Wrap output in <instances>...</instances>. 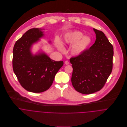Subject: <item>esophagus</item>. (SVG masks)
Returning <instances> with one entry per match:
<instances>
[{
	"label": "esophagus",
	"mask_w": 127,
	"mask_h": 127,
	"mask_svg": "<svg viewBox=\"0 0 127 127\" xmlns=\"http://www.w3.org/2000/svg\"><path fill=\"white\" fill-rule=\"evenodd\" d=\"M65 64H66V65H68V64H69V62L68 61H66L65 62Z\"/></svg>",
	"instance_id": "34e87169"
}]
</instances>
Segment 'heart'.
I'll use <instances>...</instances> for the list:
<instances>
[{"mask_svg": "<svg viewBox=\"0 0 127 127\" xmlns=\"http://www.w3.org/2000/svg\"><path fill=\"white\" fill-rule=\"evenodd\" d=\"M91 42V37L88 36H84V34L80 31H74L68 33L64 38L63 42L65 45H73L71 52L74 55H79L82 53L90 45ZM57 46L62 49L63 46L61 41L57 39L55 41Z\"/></svg>", "mask_w": 127, "mask_h": 127, "instance_id": "1", "label": "heart"}]
</instances>
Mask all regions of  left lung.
<instances>
[{
  "label": "left lung",
  "instance_id": "1",
  "mask_svg": "<svg viewBox=\"0 0 127 127\" xmlns=\"http://www.w3.org/2000/svg\"><path fill=\"white\" fill-rule=\"evenodd\" d=\"M93 30L96 37L95 43L90 49L70 59L73 87L84 94L100 91L112 70L113 46L102 31Z\"/></svg>",
  "mask_w": 127,
  "mask_h": 127
}]
</instances>
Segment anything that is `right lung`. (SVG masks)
<instances>
[{"label":"right lung","instance_id":"1","mask_svg":"<svg viewBox=\"0 0 127 127\" xmlns=\"http://www.w3.org/2000/svg\"><path fill=\"white\" fill-rule=\"evenodd\" d=\"M41 29L28 30L15 43L13 48V68L18 82L26 91L40 93L51 86L55 75L64 64L43 53L33 55L30 49L32 44L43 36Z\"/></svg>","mask_w":127,"mask_h":127}]
</instances>
